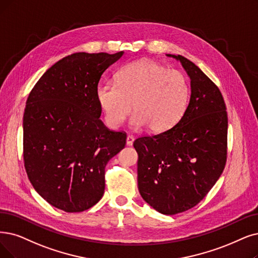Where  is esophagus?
<instances>
[{
    "mask_svg": "<svg viewBox=\"0 0 258 258\" xmlns=\"http://www.w3.org/2000/svg\"><path fill=\"white\" fill-rule=\"evenodd\" d=\"M133 142H135V137L131 136V135H128V136H127V140H126L127 145H128V146H131L132 144H133Z\"/></svg>",
    "mask_w": 258,
    "mask_h": 258,
    "instance_id": "34e87169",
    "label": "esophagus"
}]
</instances>
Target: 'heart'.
Returning a JSON list of instances; mask_svg holds the SVG:
<instances>
[{"label":"heart","instance_id":"1","mask_svg":"<svg viewBox=\"0 0 258 258\" xmlns=\"http://www.w3.org/2000/svg\"><path fill=\"white\" fill-rule=\"evenodd\" d=\"M115 85L99 84L96 101L107 125L116 129L135 110L133 127L146 126L164 132L182 118L187 107L189 87L182 72L169 70L153 60H138L121 67Z\"/></svg>","mask_w":258,"mask_h":258}]
</instances>
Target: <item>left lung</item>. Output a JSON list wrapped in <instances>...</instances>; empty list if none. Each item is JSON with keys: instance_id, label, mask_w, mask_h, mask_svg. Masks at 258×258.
<instances>
[{"instance_id": "left-lung-1", "label": "left lung", "mask_w": 258, "mask_h": 258, "mask_svg": "<svg viewBox=\"0 0 258 258\" xmlns=\"http://www.w3.org/2000/svg\"><path fill=\"white\" fill-rule=\"evenodd\" d=\"M172 57L190 78L189 104L173 127L133 143L140 194L164 215L196 207L221 176L228 157V113L219 88L187 58Z\"/></svg>"}]
</instances>
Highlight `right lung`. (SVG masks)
Instances as JSON below:
<instances>
[{"mask_svg":"<svg viewBox=\"0 0 258 258\" xmlns=\"http://www.w3.org/2000/svg\"><path fill=\"white\" fill-rule=\"evenodd\" d=\"M123 54L75 53L49 68L30 91L23 116V160L37 192L53 207L79 213L105 191V168L126 145L123 131L99 117L95 91Z\"/></svg>","mask_w":258,"mask_h":258,"instance_id":"obj_1","label":"right lung"}]
</instances>
